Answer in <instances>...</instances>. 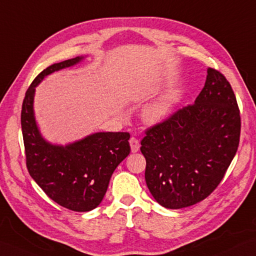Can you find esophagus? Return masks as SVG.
Returning a JSON list of instances; mask_svg holds the SVG:
<instances>
[{"instance_id": "obj_1", "label": "esophagus", "mask_w": 256, "mask_h": 256, "mask_svg": "<svg viewBox=\"0 0 256 256\" xmlns=\"http://www.w3.org/2000/svg\"><path fill=\"white\" fill-rule=\"evenodd\" d=\"M130 150H132V152H138L140 150V142L138 138H130Z\"/></svg>"}]
</instances>
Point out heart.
Segmentation results:
<instances>
[{
    "label": "heart",
    "mask_w": 256,
    "mask_h": 256,
    "mask_svg": "<svg viewBox=\"0 0 256 256\" xmlns=\"http://www.w3.org/2000/svg\"><path fill=\"white\" fill-rule=\"evenodd\" d=\"M174 104V94H166L164 96L147 106L144 111V114H142V118H144L145 122L150 124L162 123L170 116Z\"/></svg>",
    "instance_id": "obj_1"
}]
</instances>
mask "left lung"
I'll list each match as a JSON object with an SVG mask.
<instances>
[{
  "mask_svg": "<svg viewBox=\"0 0 256 256\" xmlns=\"http://www.w3.org/2000/svg\"><path fill=\"white\" fill-rule=\"evenodd\" d=\"M240 130L231 85L220 72L208 68L194 104L148 128L140 142L146 184L157 203L180 210L206 198L232 162Z\"/></svg>",
  "mask_w": 256,
  "mask_h": 256,
  "instance_id": "left-lung-1",
  "label": "left lung"
}]
</instances>
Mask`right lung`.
<instances>
[{"instance_id": "add662e5", "label": "right lung", "mask_w": 256, "mask_h": 256, "mask_svg": "<svg viewBox=\"0 0 256 256\" xmlns=\"http://www.w3.org/2000/svg\"><path fill=\"white\" fill-rule=\"evenodd\" d=\"M84 56L44 70L27 89L22 130L29 174L44 192L65 208L89 212L101 203L111 176L130 152L126 132H98L68 145L51 144L41 135L34 111L37 87L46 76L80 63Z\"/></svg>"}]
</instances>
